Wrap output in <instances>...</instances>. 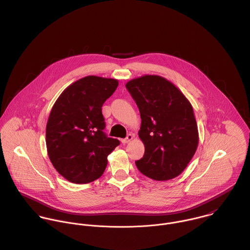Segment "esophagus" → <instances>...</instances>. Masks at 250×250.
I'll list each match as a JSON object with an SVG mask.
<instances>
[{
    "instance_id": "esophagus-1",
    "label": "esophagus",
    "mask_w": 250,
    "mask_h": 250,
    "mask_svg": "<svg viewBox=\"0 0 250 250\" xmlns=\"http://www.w3.org/2000/svg\"><path fill=\"white\" fill-rule=\"evenodd\" d=\"M133 139H134V136L131 135V134H129V135H127V137H126L125 139H122V140H121V143H123V144L129 143Z\"/></svg>"
}]
</instances>
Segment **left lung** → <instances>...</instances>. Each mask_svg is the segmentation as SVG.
I'll use <instances>...</instances> for the list:
<instances>
[{"label": "left lung", "instance_id": "left-lung-1", "mask_svg": "<svg viewBox=\"0 0 250 250\" xmlns=\"http://www.w3.org/2000/svg\"><path fill=\"white\" fill-rule=\"evenodd\" d=\"M140 109L139 137L145 151L136 162L143 175L167 181L180 175L198 146V130L193 108L171 82L144 75L126 83Z\"/></svg>", "mask_w": 250, "mask_h": 250}]
</instances>
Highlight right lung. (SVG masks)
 Segmentation results:
<instances>
[{"instance_id": "1", "label": "right lung", "mask_w": 250, "mask_h": 250, "mask_svg": "<svg viewBox=\"0 0 250 250\" xmlns=\"http://www.w3.org/2000/svg\"><path fill=\"white\" fill-rule=\"evenodd\" d=\"M118 81L97 76L82 78L67 86L51 109L46 126L49 159L57 171L74 184L101 177L107 155L119 145L103 132L102 106Z\"/></svg>"}]
</instances>
